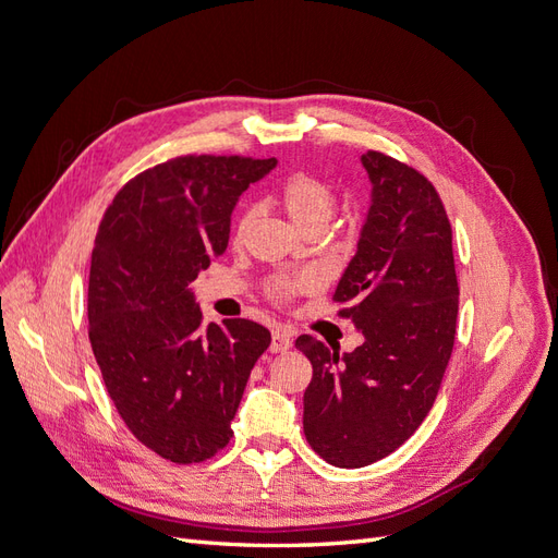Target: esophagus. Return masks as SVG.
Here are the masks:
<instances>
[{
	"mask_svg": "<svg viewBox=\"0 0 558 558\" xmlns=\"http://www.w3.org/2000/svg\"><path fill=\"white\" fill-rule=\"evenodd\" d=\"M293 347V340H291V332L286 328H275L272 330V344H269V351L272 353H283L289 351Z\"/></svg>",
	"mask_w": 558,
	"mask_h": 558,
	"instance_id": "esophagus-1",
	"label": "esophagus"
}]
</instances>
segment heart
<instances>
[{"mask_svg": "<svg viewBox=\"0 0 558 558\" xmlns=\"http://www.w3.org/2000/svg\"><path fill=\"white\" fill-rule=\"evenodd\" d=\"M279 199L283 211L289 214L291 221L302 230L307 232L312 228H324L332 218L337 209V195L332 191V185L326 183L324 179H318L314 174H295L289 181L281 185ZM253 221V207H246L240 211L238 221H234V242H242L244 234ZM316 286V279L312 275H295V277H275L267 283V295L286 302L295 295H302L312 291Z\"/></svg>", "mask_w": 558, "mask_h": 558, "instance_id": "heart-1", "label": "heart"}]
</instances>
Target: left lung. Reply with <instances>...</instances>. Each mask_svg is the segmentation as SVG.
<instances>
[{
  "instance_id": "8db88e82",
  "label": "left lung",
  "mask_w": 558,
  "mask_h": 558,
  "mask_svg": "<svg viewBox=\"0 0 558 558\" xmlns=\"http://www.w3.org/2000/svg\"><path fill=\"white\" fill-rule=\"evenodd\" d=\"M373 205L332 300L363 332L351 353L312 335L295 347L312 363L305 437L337 468H363L408 442L433 408L459 314L451 223L435 185L379 150L361 158Z\"/></svg>"
}]
</instances>
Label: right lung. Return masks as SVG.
I'll list each match as a JSON object with an SVG mask.
<instances>
[{"instance_id":"1","label":"right lung","mask_w":558,"mask_h":558,"mask_svg":"<svg viewBox=\"0 0 558 558\" xmlns=\"http://www.w3.org/2000/svg\"><path fill=\"white\" fill-rule=\"evenodd\" d=\"M275 158L179 156L130 179L97 228L88 335L107 393L130 433L191 465L232 437L269 330L248 318L202 328L189 289L228 246L230 214Z\"/></svg>"}]
</instances>
